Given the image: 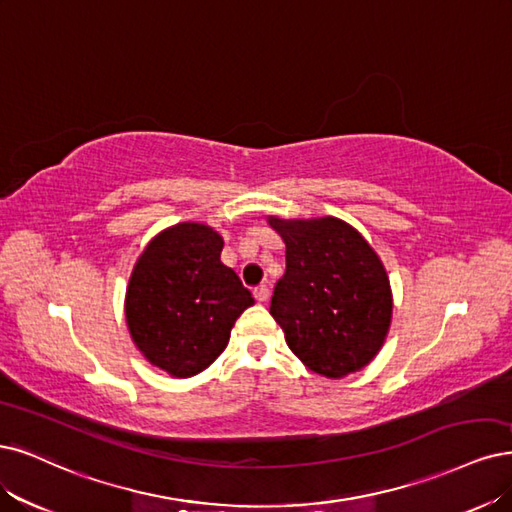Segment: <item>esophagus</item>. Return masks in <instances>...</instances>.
<instances>
[{"label":"esophagus","instance_id":"esophagus-1","mask_svg":"<svg viewBox=\"0 0 512 512\" xmlns=\"http://www.w3.org/2000/svg\"><path fill=\"white\" fill-rule=\"evenodd\" d=\"M255 299L257 301H268L270 299V287L268 285H259V287H255Z\"/></svg>","mask_w":512,"mask_h":512}]
</instances>
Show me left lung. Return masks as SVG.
<instances>
[{"mask_svg":"<svg viewBox=\"0 0 512 512\" xmlns=\"http://www.w3.org/2000/svg\"><path fill=\"white\" fill-rule=\"evenodd\" d=\"M268 221L287 244V272L276 282L270 314L293 354L331 380L369 365L392 318L380 257L342 219Z\"/></svg>","mask_w":512,"mask_h":512,"instance_id":"obj_1","label":"left lung"}]
</instances>
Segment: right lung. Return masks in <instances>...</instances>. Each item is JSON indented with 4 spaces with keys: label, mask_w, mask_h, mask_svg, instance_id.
Segmentation results:
<instances>
[{
    "label": "right lung",
    "mask_w": 512,
    "mask_h": 512,
    "mask_svg": "<svg viewBox=\"0 0 512 512\" xmlns=\"http://www.w3.org/2000/svg\"><path fill=\"white\" fill-rule=\"evenodd\" d=\"M223 238L204 223H177L141 253L126 289L132 342L173 377L204 371L230 342L236 318L255 304L221 263Z\"/></svg>",
    "instance_id": "obj_1"
}]
</instances>
